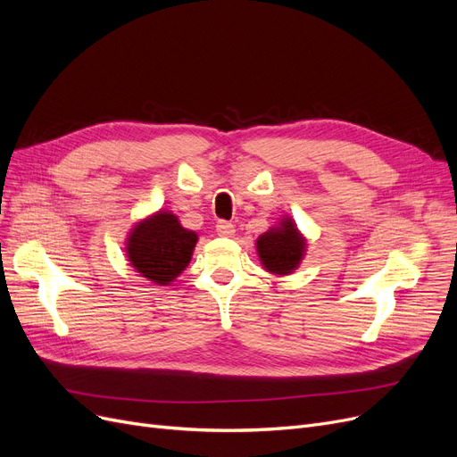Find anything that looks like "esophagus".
<instances>
[{
	"instance_id": "obj_1",
	"label": "esophagus",
	"mask_w": 457,
	"mask_h": 457,
	"mask_svg": "<svg viewBox=\"0 0 457 457\" xmlns=\"http://www.w3.org/2000/svg\"><path fill=\"white\" fill-rule=\"evenodd\" d=\"M216 233L222 235V237H231L235 233V226L231 222H226V220H220L216 224Z\"/></svg>"
}]
</instances>
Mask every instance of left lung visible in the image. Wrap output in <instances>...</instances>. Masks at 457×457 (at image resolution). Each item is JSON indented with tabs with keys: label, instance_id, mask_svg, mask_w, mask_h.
Segmentation results:
<instances>
[{
	"label": "left lung",
	"instance_id": "obj_1",
	"mask_svg": "<svg viewBox=\"0 0 457 457\" xmlns=\"http://www.w3.org/2000/svg\"><path fill=\"white\" fill-rule=\"evenodd\" d=\"M257 253L267 270L287 274L303 260L304 239L291 220H284L280 228H274L257 239Z\"/></svg>",
	"mask_w": 457,
	"mask_h": 457
}]
</instances>
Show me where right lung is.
<instances>
[{
	"label": "right lung",
	"mask_w": 457,
	"mask_h": 457,
	"mask_svg": "<svg viewBox=\"0 0 457 457\" xmlns=\"http://www.w3.org/2000/svg\"><path fill=\"white\" fill-rule=\"evenodd\" d=\"M197 235L185 229L171 212H156L137 224L129 237L127 253L132 267L151 282L166 286L188 265Z\"/></svg>",
	"instance_id": "right-lung-1"
}]
</instances>
